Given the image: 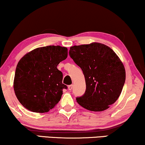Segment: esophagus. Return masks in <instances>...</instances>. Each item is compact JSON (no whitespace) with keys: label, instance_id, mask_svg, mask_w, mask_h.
Here are the masks:
<instances>
[{"label":"esophagus","instance_id":"34e87169","mask_svg":"<svg viewBox=\"0 0 145 145\" xmlns=\"http://www.w3.org/2000/svg\"><path fill=\"white\" fill-rule=\"evenodd\" d=\"M72 86H73V85H69V86H68V89H69V90H71L72 89Z\"/></svg>","mask_w":145,"mask_h":145}]
</instances>
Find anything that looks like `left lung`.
<instances>
[{
  "label": "left lung",
  "instance_id": "1",
  "mask_svg": "<svg viewBox=\"0 0 145 145\" xmlns=\"http://www.w3.org/2000/svg\"><path fill=\"white\" fill-rule=\"evenodd\" d=\"M70 57L82 69L86 92L76 98L79 105L92 112L110 108L120 97L125 81L124 65L110 47L100 43L74 45Z\"/></svg>",
  "mask_w": 145,
  "mask_h": 145
}]
</instances>
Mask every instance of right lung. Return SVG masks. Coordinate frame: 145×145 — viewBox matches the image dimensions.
Returning a JSON list of instances; mask_svg holds the SVG:
<instances>
[{
    "mask_svg": "<svg viewBox=\"0 0 145 145\" xmlns=\"http://www.w3.org/2000/svg\"><path fill=\"white\" fill-rule=\"evenodd\" d=\"M68 49L59 45L38 47L19 61L14 79V90L20 103L31 112H48L60 101L63 73L57 68L67 59Z\"/></svg>",
    "mask_w": 145,
    "mask_h": 145,
    "instance_id": "add662e5",
    "label": "right lung"
}]
</instances>
